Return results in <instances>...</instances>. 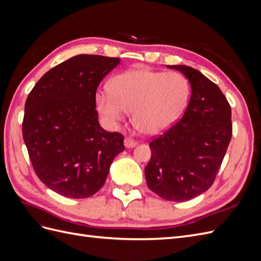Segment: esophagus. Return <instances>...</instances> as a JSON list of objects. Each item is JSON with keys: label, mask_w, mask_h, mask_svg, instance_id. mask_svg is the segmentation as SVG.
<instances>
[{"label": "esophagus", "mask_w": 261, "mask_h": 261, "mask_svg": "<svg viewBox=\"0 0 261 261\" xmlns=\"http://www.w3.org/2000/svg\"><path fill=\"white\" fill-rule=\"evenodd\" d=\"M124 145H125L126 148H134V147H135V146L137 145V143H136L135 140H133V139H130V138H125Z\"/></svg>", "instance_id": "obj_1"}]
</instances>
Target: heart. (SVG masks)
Here are the masks:
<instances>
[{"label":"heart","instance_id":"b5f03b06","mask_svg":"<svg viewBox=\"0 0 261 261\" xmlns=\"http://www.w3.org/2000/svg\"><path fill=\"white\" fill-rule=\"evenodd\" d=\"M110 91H98L96 106L106 122L115 125L132 112V123L145 135H158L174 124L187 106L188 81L179 73L136 68L117 75Z\"/></svg>","mask_w":261,"mask_h":261}]
</instances>
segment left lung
<instances>
[{"instance_id": "left-lung-1", "label": "left lung", "mask_w": 261, "mask_h": 261, "mask_svg": "<svg viewBox=\"0 0 261 261\" xmlns=\"http://www.w3.org/2000/svg\"><path fill=\"white\" fill-rule=\"evenodd\" d=\"M191 84L183 116L149 144L145 168L148 187L161 198L186 201L211 187L232 137V111L219 87L199 70L168 65Z\"/></svg>"}]
</instances>
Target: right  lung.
Wrapping results in <instances>:
<instances>
[{
  "mask_svg": "<svg viewBox=\"0 0 261 261\" xmlns=\"http://www.w3.org/2000/svg\"><path fill=\"white\" fill-rule=\"evenodd\" d=\"M118 58L80 54L46 72L28 94L22 137L37 176L69 198H87L105 185L125 149L120 133L101 127L96 92Z\"/></svg>",
  "mask_w": 261,
  "mask_h": 261,
  "instance_id": "obj_1",
  "label": "right lung"
}]
</instances>
